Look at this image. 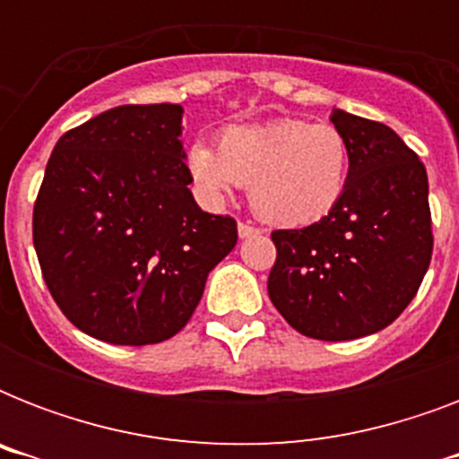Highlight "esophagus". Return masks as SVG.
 <instances>
[{
  "label": "esophagus",
  "instance_id": "esophagus-1",
  "mask_svg": "<svg viewBox=\"0 0 459 459\" xmlns=\"http://www.w3.org/2000/svg\"><path fill=\"white\" fill-rule=\"evenodd\" d=\"M259 233H262V229L252 226V223H245V221L238 223V236L240 238H252V236H259Z\"/></svg>",
  "mask_w": 459,
  "mask_h": 459
}]
</instances>
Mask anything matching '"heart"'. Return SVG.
<instances>
[{"mask_svg":"<svg viewBox=\"0 0 459 459\" xmlns=\"http://www.w3.org/2000/svg\"><path fill=\"white\" fill-rule=\"evenodd\" d=\"M186 161L197 187L212 200L247 186L252 209L264 221L307 226L324 219L345 195L350 143L331 124L279 118L223 131L219 152L195 143Z\"/></svg>","mask_w":459,"mask_h":459,"instance_id":"heart-1","label":"heart"}]
</instances>
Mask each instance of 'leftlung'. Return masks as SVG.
Returning <instances> with one entry per match:
<instances>
[{"mask_svg": "<svg viewBox=\"0 0 459 459\" xmlns=\"http://www.w3.org/2000/svg\"><path fill=\"white\" fill-rule=\"evenodd\" d=\"M350 143L341 202L312 226L273 230L269 298L307 338L355 341L398 319L434 252L427 169L388 126L333 109Z\"/></svg>", "mask_w": 459, "mask_h": 459, "instance_id": "8db88e82", "label": "left lung"}]
</instances>
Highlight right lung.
Returning <instances> with one entry per match:
<instances>
[{
    "label": "right lung",
    "instance_id": "add662e5",
    "mask_svg": "<svg viewBox=\"0 0 459 459\" xmlns=\"http://www.w3.org/2000/svg\"><path fill=\"white\" fill-rule=\"evenodd\" d=\"M180 104H124L64 133L32 209V243L54 302L114 345L169 341L209 272L238 243L236 219L190 193Z\"/></svg>",
    "mask_w": 459,
    "mask_h": 459
}]
</instances>
